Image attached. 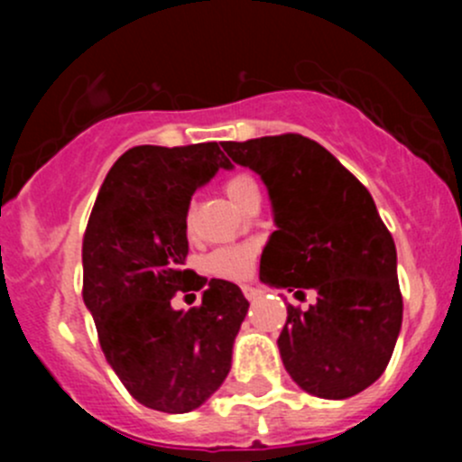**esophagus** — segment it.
I'll list each match as a JSON object with an SVG mask.
<instances>
[{
	"label": "esophagus",
	"instance_id": "1",
	"mask_svg": "<svg viewBox=\"0 0 462 462\" xmlns=\"http://www.w3.org/2000/svg\"><path fill=\"white\" fill-rule=\"evenodd\" d=\"M241 291H244L245 300H250V301H254V300H257V297L261 295V291H259V288L250 286V283H245V286H244V288H241Z\"/></svg>",
	"mask_w": 462,
	"mask_h": 462
}]
</instances>
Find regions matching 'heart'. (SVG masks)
<instances>
[{"label":"heart","instance_id":"b5f03b06","mask_svg":"<svg viewBox=\"0 0 462 462\" xmlns=\"http://www.w3.org/2000/svg\"><path fill=\"white\" fill-rule=\"evenodd\" d=\"M227 199L236 205V208L244 209L253 199L259 197V185L253 176L248 174H235L226 180L223 185ZM185 232L192 235L194 226V205H189L185 209ZM254 261H257V248L253 244H241V245H226V248H217L214 253H209L205 257V270H208L212 277L227 279V282H241V279L250 277L254 268Z\"/></svg>","mask_w":462,"mask_h":462}]
</instances>
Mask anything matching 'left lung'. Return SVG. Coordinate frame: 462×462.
<instances>
[{"label": "left lung", "mask_w": 462, "mask_h": 462, "mask_svg": "<svg viewBox=\"0 0 462 462\" xmlns=\"http://www.w3.org/2000/svg\"><path fill=\"white\" fill-rule=\"evenodd\" d=\"M223 149L257 171L273 203L277 230L261 254V282L318 292L309 310L288 306L277 339L283 366L318 398L360 393L384 374L402 326L395 244L369 189L300 134Z\"/></svg>", "instance_id": "left-lung-1"}]
</instances>
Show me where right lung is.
Listing matches in <instances>:
<instances>
[{
  "label": "right lung",
  "instance_id": "right-lung-1",
  "mask_svg": "<svg viewBox=\"0 0 462 462\" xmlns=\"http://www.w3.org/2000/svg\"><path fill=\"white\" fill-rule=\"evenodd\" d=\"M230 161L217 143L138 144L106 174L82 241V300L102 353L125 389L149 409L188 413L223 384L248 313L236 283L183 268L185 209ZM204 292L174 311L176 291Z\"/></svg>",
  "mask_w": 462,
  "mask_h": 462
}]
</instances>
